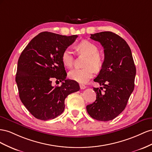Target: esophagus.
<instances>
[{"label": "esophagus", "instance_id": "34e87169", "mask_svg": "<svg viewBox=\"0 0 152 152\" xmlns=\"http://www.w3.org/2000/svg\"><path fill=\"white\" fill-rule=\"evenodd\" d=\"M80 88H81V90H83V89L86 88V86L85 85H83V84H80Z\"/></svg>", "mask_w": 152, "mask_h": 152}]
</instances>
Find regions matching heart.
Returning <instances> with one entry per match:
<instances>
[{
    "label": "heart",
    "mask_w": 152,
    "mask_h": 152,
    "mask_svg": "<svg viewBox=\"0 0 152 152\" xmlns=\"http://www.w3.org/2000/svg\"><path fill=\"white\" fill-rule=\"evenodd\" d=\"M79 53L87 56L85 68H75L69 72V76L74 81L80 83H85L93 76L94 70L98 71L103 64V58L98 53L97 46L88 41L83 40L77 45ZM74 55L69 49H65L62 54V60L65 66L71 67L74 64Z\"/></svg>",
    "instance_id": "b5f03b06"
}]
</instances>
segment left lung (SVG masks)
<instances>
[{
	"label": "left lung",
	"instance_id": "8db88e82",
	"mask_svg": "<svg viewBox=\"0 0 152 152\" xmlns=\"http://www.w3.org/2000/svg\"><path fill=\"white\" fill-rule=\"evenodd\" d=\"M90 38L104 48V60L94 80L103 86L94 88L96 100L86 106V111L94 119L106 122L116 118L126 107L134 88L136 69L131 48L118 35L101 32L91 34Z\"/></svg>",
	"mask_w": 152,
	"mask_h": 152
}]
</instances>
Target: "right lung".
Masks as SVG:
<instances>
[{"instance_id": "1", "label": "right lung", "mask_w": 152, "mask_h": 152, "mask_svg": "<svg viewBox=\"0 0 152 152\" xmlns=\"http://www.w3.org/2000/svg\"><path fill=\"white\" fill-rule=\"evenodd\" d=\"M77 37L42 32L21 52L15 79L19 96L28 111L39 120H48L61 115L65 99L80 90L75 81L66 80L62 60L63 51ZM53 79L62 81L61 86H52Z\"/></svg>"}]
</instances>
